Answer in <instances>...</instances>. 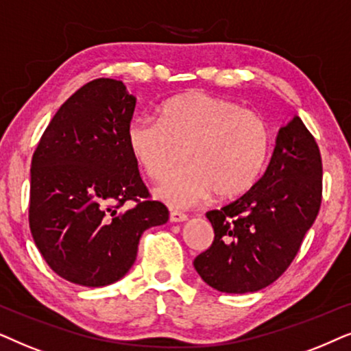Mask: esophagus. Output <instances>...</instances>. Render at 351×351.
I'll return each mask as SVG.
<instances>
[{
	"mask_svg": "<svg viewBox=\"0 0 351 351\" xmlns=\"http://www.w3.org/2000/svg\"><path fill=\"white\" fill-rule=\"evenodd\" d=\"M188 219V215L183 212H178V210H171L170 212V221L171 223H183Z\"/></svg>",
	"mask_w": 351,
	"mask_h": 351,
	"instance_id": "1",
	"label": "esophagus"
}]
</instances>
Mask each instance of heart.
<instances>
[{
	"label": "heart",
	"instance_id": "heart-1",
	"mask_svg": "<svg viewBox=\"0 0 351 351\" xmlns=\"http://www.w3.org/2000/svg\"><path fill=\"white\" fill-rule=\"evenodd\" d=\"M127 147L144 175L162 181L157 195L175 207L215 197L228 200L254 188L269 156L266 121L234 101L189 91L163 102L158 117H138L125 133Z\"/></svg>",
	"mask_w": 351,
	"mask_h": 351
}]
</instances>
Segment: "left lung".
I'll return each instance as SVG.
<instances>
[{
	"label": "left lung",
	"instance_id": "obj_1",
	"mask_svg": "<svg viewBox=\"0 0 351 351\" xmlns=\"http://www.w3.org/2000/svg\"><path fill=\"white\" fill-rule=\"evenodd\" d=\"M319 147L300 117L279 128L265 175L249 193L207 212L215 239L194 268L210 287L256 292L281 276L295 258L321 207Z\"/></svg>",
	"mask_w": 351,
	"mask_h": 351
}]
</instances>
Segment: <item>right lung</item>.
<instances>
[{"instance_id": "obj_1", "label": "right lung", "mask_w": 351, "mask_h": 351, "mask_svg": "<svg viewBox=\"0 0 351 351\" xmlns=\"http://www.w3.org/2000/svg\"><path fill=\"white\" fill-rule=\"evenodd\" d=\"M136 97L112 78L75 91L45 130L30 168L29 223L49 268L67 281L102 287L132 268L143 232L168 221L149 200L127 147ZM135 205L125 210L123 205Z\"/></svg>"}]
</instances>
